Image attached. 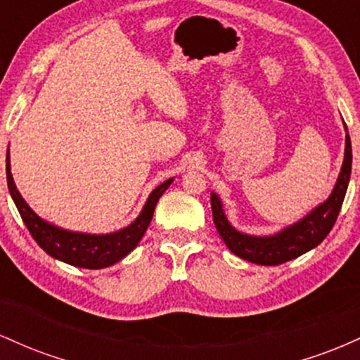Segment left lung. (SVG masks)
<instances>
[{
	"label": "left lung",
	"mask_w": 360,
	"mask_h": 360,
	"mask_svg": "<svg viewBox=\"0 0 360 360\" xmlns=\"http://www.w3.org/2000/svg\"><path fill=\"white\" fill-rule=\"evenodd\" d=\"M350 171H352V146H350V137L347 134L344 164H342L335 188L328 200L313 210L303 220L288 226L278 235H271V237L243 235L230 225L221 210L220 200L217 198V194L212 193L214 226L226 247L240 259L260 264V266H279V264L300 257L304 252L311 250L330 233V230L335 225L338 213H340L342 203H344Z\"/></svg>",
	"instance_id": "1"
}]
</instances>
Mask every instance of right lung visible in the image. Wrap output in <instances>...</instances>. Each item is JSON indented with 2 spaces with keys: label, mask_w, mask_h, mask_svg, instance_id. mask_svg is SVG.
I'll return each instance as SVG.
<instances>
[{
  "label": "right lung",
  "mask_w": 360,
  "mask_h": 360,
  "mask_svg": "<svg viewBox=\"0 0 360 360\" xmlns=\"http://www.w3.org/2000/svg\"><path fill=\"white\" fill-rule=\"evenodd\" d=\"M6 181L11 198H13L16 208L20 212V217H22L34 240L52 257L71 264V266L84 267V269L108 267L111 264L122 260L128 252L134 250L140 238L146 233L152 217H154L157 201L169 188V184L172 183V179H167L160 186H157L148 196L147 203L137 220L128 225L127 229L108 235H89L57 229V226L44 221L42 218L37 217L32 212L30 206L25 203L13 183V177H11L10 172V154H6Z\"/></svg>",
  "instance_id": "1"
}]
</instances>
